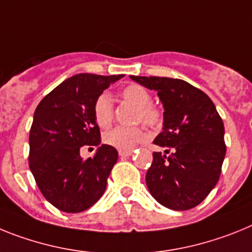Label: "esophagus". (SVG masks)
<instances>
[{
    "label": "esophagus",
    "instance_id": "1",
    "mask_svg": "<svg viewBox=\"0 0 252 252\" xmlns=\"http://www.w3.org/2000/svg\"><path fill=\"white\" fill-rule=\"evenodd\" d=\"M133 151H119V156L120 157H129L132 156Z\"/></svg>",
    "mask_w": 252,
    "mask_h": 252
}]
</instances>
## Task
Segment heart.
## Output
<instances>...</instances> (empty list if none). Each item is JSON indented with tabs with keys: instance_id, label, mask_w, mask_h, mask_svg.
I'll use <instances>...</instances> for the list:
<instances>
[{
	"instance_id": "1",
	"label": "heart",
	"mask_w": 252,
	"mask_h": 252,
	"mask_svg": "<svg viewBox=\"0 0 252 252\" xmlns=\"http://www.w3.org/2000/svg\"><path fill=\"white\" fill-rule=\"evenodd\" d=\"M126 101L138 108L137 122H143L148 126H157L161 120V113L157 108L151 105L152 96L146 87L133 84L124 87L120 93ZM114 104L108 93L100 94L94 102V118L96 124L101 128H108L113 122ZM147 138V133L142 126H117L105 133V143L119 151H132L135 146Z\"/></svg>"
}]
</instances>
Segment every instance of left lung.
<instances>
[{
    "label": "left lung",
    "mask_w": 252,
    "mask_h": 252,
    "mask_svg": "<svg viewBox=\"0 0 252 252\" xmlns=\"http://www.w3.org/2000/svg\"><path fill=\"white\" fill-rule=\"evenodd\" d=\"M155 90L163 105V128L153 143L167 150L153 152L146 175L151 195L172 211H188L207 198L218 183L226 156L224 126L209 96L187 81L130 76Z\"/></svg>",
    "instance_id": "1"
}]
</instances>
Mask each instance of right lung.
<instances>
[{
  "instance_id": "right-lung-1",
  "label": "right lung",
  "mask_w": 252,
  "mask_h": 252,
  "mask_svg": "<svg viewBox=\"0 0 252 252\" xmlns=\"http://www.w3.org/2000/svg\"><path fill=\"white\" fill-rule=\"evenodd\" d=\"M123 74L80 73L63 81L39 102L29 135V167L50 204L67 213L93 207L102 196L118 151L101 144L94 158L84 160V145H100L94 102Z\"/></svg>"
}]
</instances>
